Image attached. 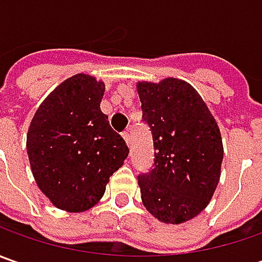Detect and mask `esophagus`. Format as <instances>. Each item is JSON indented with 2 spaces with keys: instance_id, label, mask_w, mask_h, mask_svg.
I'll use <instances>...</instances> for the list:
<instances>
[{
  "instance_id": "34e87169",
  "label": "esophagus",
  "mask_w": 262,
  "mask_h": 262,
  "mask_svg": "<svg viewBox=\"0 0 262 262\" xmlns=\"http://www.w3.org/2000/svg\"><path fill=\"white\" fill-rule=\"evenodd\" d=\"M122 137H124V140H125V143L129 146L131 144V134H129V131L126 129V131H124L122 133Z\"/></svg>"
}]
</instances>
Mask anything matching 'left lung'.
<instances>
[{
	"label": "left lung",
	"instance_id": "left-lung-1",
	"mask_svg": "<svg viewBox=\"0 0 262 262\" xmlns=\"http://www.w3.org/2000/svg\"><path fill=\"white\" fill-rule=\"evenodd\" d=\"M137 87L155 150L153 167L138 175L141 200L160 222L178 225L200 214L214 194L223 160L220 129L185 81Z\"/></svg>",
	"mask_w": 262,
	"mask_h": 262
}]
</instances>
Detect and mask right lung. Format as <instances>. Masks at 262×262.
<instances>
[{"label": "right lung", "mask_w": 262, "mask_h": 262, "mask_svg": "<svg viewBox=\"0 0 262 262\" xmlns=\"http://www.w3.org/2000/svg\"><path fill=\"white\" fill-rule=\"evenodd\" d=\"M105 84L77 74L39 106L27 133V156L40 191L58 208L86 211L128 156L124 138L100 111Z\"/></svg>", "instance_id": "right-lung-1"}]
</instances>
